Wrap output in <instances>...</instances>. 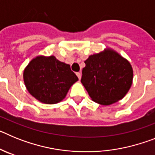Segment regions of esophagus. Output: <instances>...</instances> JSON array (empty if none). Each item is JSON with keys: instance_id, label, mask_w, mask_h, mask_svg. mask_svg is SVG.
<instances>
[{"instance_id": "esophagus-1", "label": "esophagus", "mask_w": 155, "mask_h": 155, "mask_svg": "<svg viewBox=\"0 0 155 155\" xmlns=\"http://www.w3.org/2000/svg\"><path fill=\"white\" fill-rule=\"evenodd\" d=\"M77 76H78V78L79 80H81V74L80 73V72H78V73L76 74Z\"/></svg>"}]
</instances>
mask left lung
<instances>
[{"instance_id":"left-lung-1","label":"left lung","mask_w":155,"mask_h":155,"mask_svg":"<svg viewBox=\"0 0 155 155\" xmlns=\"http://www.w3.org/2000/svg\"><path fill=\"white\" fill-rule=\"evenodd\" d=\"M82 70V84L93 102L109 105L124 98L133 83L128 60L110 47L88 57Z\"/></svg>"}]
</instances>
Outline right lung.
<instances>
[{"instance_id": "right-lung-1", "label": "right lung", "mask_w": 155, "mask_h": 155, "mask_svg": "<svg viewBox=\"0 0 155 155\" xmlns=\"http://www.w3.org/2000/svg\"><path fill=\"white\" fill-rule=\"evenodd\" d=\"M23 80L31 95L43 104H57L65 98L78 81L71 66L54 56L34 57L23 71Z\"/></svg>"}]
</instances>
